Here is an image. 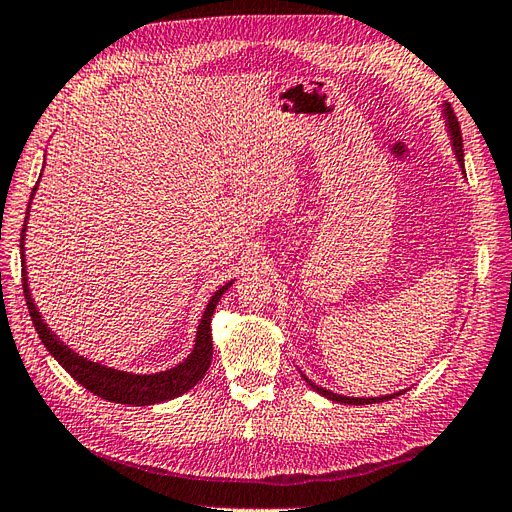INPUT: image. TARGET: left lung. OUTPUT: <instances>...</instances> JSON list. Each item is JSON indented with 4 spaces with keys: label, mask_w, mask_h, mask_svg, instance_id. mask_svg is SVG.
<instances>
[{
    "label": "left lung",
    "mask_w": 512,
    "mask_h": 512,
    "mask_svg": "<svg viewBox=\"0 0 512 512\" xmlns=\"http://www.w3.org/2000/svg\"><path fill=\"white\" fill-rule=\"evenodd\" d=\"M444 118H446V124H448V131H450V140H452V148H454V155H457L459 159V165L461 170L465 172V163H463V137H461V127H459V120L457 116H454V109L450 103H444ZM303 377V375H301ZM306 379V377H303ZM306 383L310 385V388L314 392H319L321 396L329 398V400H336V403H344V405H370V403H383V400H390V398H396L398 394H385V396H377V398H351V396H340V394H334L329 392L325 388H319V385L312 383L306 379Z\"/></svg>",
    "instance_id": "obj_1"
}]
</instances>
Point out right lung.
Masks as SVG:
<instances>
[{
	"label": "right lung",
	"mask_w": 512,
	"mask_h": 512,
	"mask_svg": "<svg viewBox=\"0 0 512 512\" xmlns=\"http://www.w3.org/2000/svg\"><path fill=\"white\" fill-rule=\"evenodd\" d=\"M38 181H40V178H38ZM36 189H38V183L32 189V198H34ZM27 215H30V206H27V213H25V224H23V230H21V245H19L21 247V278H23L25 303H27V310H30L32 323H34V327L38 331L40 340H43L47 351L55 359H58V362L62 364V368L68 372V375H71L77 383L84 385L88 392L109 400V403L135 405V407L155 405V403H163V400H172L176 396H181V394L189 392L193 385H196L206 375V370H209L211 359H213L211 316L215 312L217 301L222 299V295L232 286V282L224 284L211 297L209 306H206L202 319H200V325H198L196 347H193V351L189 353V357L185 359V362H181V364L170 368V370L155 372V375H133V372L107 368L103 364L90 362L88 357L68 349L66 344L47 327V323L43 321V316H40V312L36 310V303L32 299L30 286H27V278H25L27 271H25L23 239H25Z\"/></svg>",
	"instance_id": "obj_1"
}]
</instances>
